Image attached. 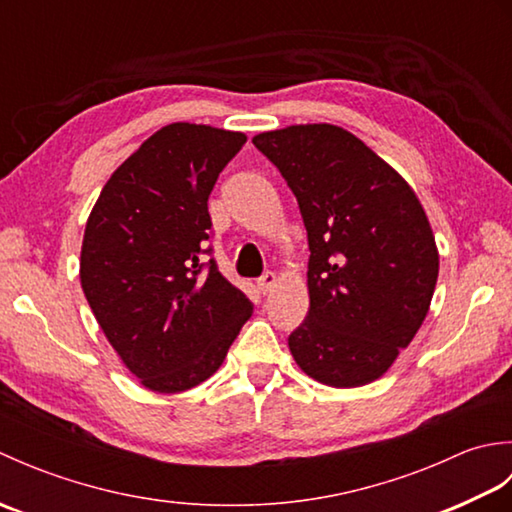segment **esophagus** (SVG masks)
I'll return each instance as SVG.
<instances>
[{
  "label": "esophagus",
  "instance_id": "obj_1",
  "mask_svg": "<svg viewBox=\"0 0 512 512\" xmlns=\"http://www.w3.org/2000/svg\"><path fill=\"white\" fill-rule=\"evenodd\" d=\"M275 286H277V275L270 273V270L257 279V288H259V292H262V295H268V292L273 290Z\"/></svg>",
  "mask_w": 512,
  "mask_h": 512
}]
</instances>
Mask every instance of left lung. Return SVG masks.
Masks as SVG:
<instances>
[{
  "label": "left lung",
  "mask_w": 512,
  "mask_h": 512,
  "mask_svg": "<svg viewBox=\"0 0 512 512\" xmlns=\"http://www.w3.org/2000/svg\"><path fill=\"white\" fill-rule=\"evenodd\" d=\"M295 193L308 231L310 310L288 336L297 365L330 387L383 376L427 317L438 248L398 171L343 127L290 125L253 138Z\"/></svg>",
  "instance_id": "left-lung-1"
}]
</instances>
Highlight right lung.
I'll use <instances>...</instances> for the list:
<instances>
[{
	"label": "right lung",
	"instance_id": "add662e5",
	"mask_svg": "<svg viewBox=\"0 0 512 512\" xmlns=\"http://www.w3.org/2000/svg\"><path fill=\"white\" fill-rule=\"evenodd\" d=\"M246 136L171 123L112 178L85 224L81 286L129 372L158 394L204 383L253 314L211 255L209 195Z\"/></svg>",
	"mask_w": 512,
	"mask_h": 512
}]
</instances>
